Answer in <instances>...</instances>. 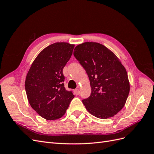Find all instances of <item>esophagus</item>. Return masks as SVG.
<instances>
[{
  "label": "esophagus",
  "instance_id": "obj_1",
  "mask_svg": "<svg viewBox=\"0 0 154 154\" xmlns=\"http://www.w3.org/2000/svg\"><path fill=\"white\" fill-rule=\"evenodd\" d=\"M74 94H75L76 95H78L79 94H80V90L79 89H75L74 91Z\"/></svg>",
  "mask_w": 154,
  "mask_h": 154
}]
</instances>
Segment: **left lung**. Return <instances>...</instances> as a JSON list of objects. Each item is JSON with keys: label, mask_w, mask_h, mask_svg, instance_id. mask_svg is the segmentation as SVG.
Wrapping results in <instances>:
<instances>
[{"label": "left lung", "mask_w": 154, "mask_h": 154, "mask_svg": "<svg viewBox=\"0 0 154 154\" xmlns=\"http://www.w3.org/2000/svg\"><path fill=\"white\" fill-rule=\"evenodd\" d=\"M74 56L89 78L91 94L82 100L86 109L100 119L113 117L123 108L130 92L122 62L105 45L92 42L78 45Z\"/></svg>", "instance_id": "8db88e82"}]
</instances>
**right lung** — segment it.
I'll use <instances>...</instances> for the list:
<instances>
[{"label":"right lung","instance_id":"1","mask_svg":"<svg viewBox=\"0 0 154 154\" xmlns=\"http://www.w3.org/2000/svg\"><path fill=\"white\" fill-rule=\"evenodd\" d=\"M74 48V44L67 42L48 46L37 56L26 75L25 88L29 103L47 120L62 118L74 97L63 83V69L71 58Z\"/></svg>","mask_w":154,"mask_h":154}]
</instances>
